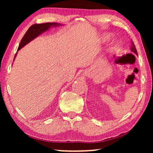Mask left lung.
Listing matches in <instances>:
<instances>
[{"mask_svg":"<svg viewBox=\"0 0 153 153\" xmlns=\"http://www.w3.org/2000/svg\"><path fill=\"white\" fill-rule=\"evenodd\" d=\"M131 51H133L134 53H136L137 55V49H136V47L134 45V42L132 41H131Z\"/></svg>","mask_w":153,"mask_h":153,"instance_id":"8db88e82","label":"left lung"}]
</instances>
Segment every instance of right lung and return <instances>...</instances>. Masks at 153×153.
<instances>
[{
    "mask_svg": "<svg viewBox=\"0 0 153 153\" xmlns=\"http://www.w3.org/2000/svg\"><path fill=\"white\" fill-rule=\"evenodd\" d=\"M59 24L58 23H45V24H33V26H31L30 28H28V30L26 31V33H25V35L23 37V38L21 40V42L19 46V48L17 51L20 50L23 47H24L26 44L30 42V41H32L33 39H34L35 37H37L38 35H39L42 33L47 31L51 26H59ZM16 53L15 54L16 57Z\"/></svg>",
    "mask_w": 153,
    "mask_h": 153,
    "instance_id": "1",
    "label": "right lung"
}]
</instances>
